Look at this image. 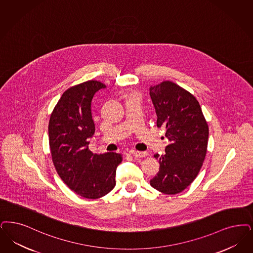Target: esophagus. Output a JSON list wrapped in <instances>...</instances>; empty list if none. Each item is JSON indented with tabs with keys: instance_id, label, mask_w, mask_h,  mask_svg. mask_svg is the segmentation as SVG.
Listing matches in <instances>:
<instances>
[{
	"instance_id": "1",
	"label": "esophagus",
	"mask_w": 253,
	"mask_h": 253,
	"mask_svg": "<svg viewBox=\"0 0 253 253\" xmlns=\"http://www.w3.org/2000/svg\"><path fill=\"white\" fill-rule=\"evenodd\" d=\"M131 155L135 158H143V157H146L148 156V152H131Z\"/></svg>"
}]
</instances>
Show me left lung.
Returning <instances> with one entry per match:
<instances>
[{"instance_id":"1","label":"left lung","mask_w":253,"mask_h":253,"mask_svg":"<svg viewBox=\"0 0 253 253\" xmlns=\"http://www.w3.org/2000/svg\"><path fill=\"white\" fill-rule=\"evenodd\" d=\"M157 127L166 128L169 144L154 154L160 169L151 180L159 192L175 195L196 179L207 152L209 128L201 105L190 92L170 81L150 87Z\"/></svg>"}]
</instances>
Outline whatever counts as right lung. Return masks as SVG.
Listing matches in <instances>:
<instances>
[{"mask_svg":"<svg viewBox=\"0 0 253 253\" xmlns=\"http://www.w3.org/2000/svg\"><path fill=\"white\" fill-rule=\"evenodd\" d=\"M106 85L99 81L84 82L65 91L51 113L49 143L51 159L62 181L77 195L99 199L116 185L117 167L122 154H94L88 139L95 132L91 101Z\"/></svg>","mask_w":253,"mask_h":253,"instance_id":"right-lung-1","label":"right lung"}]
</instances>
